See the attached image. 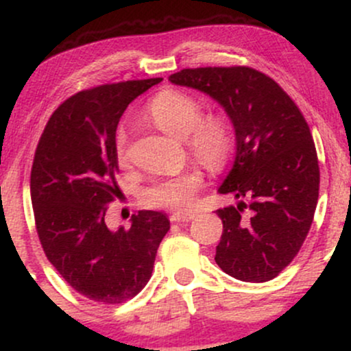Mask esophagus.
<instances>
[{
	"mask_svg": "<svg viewBox=\"0 0 351 351\" xmlns=\"http://www.w3.org/2000/svg\"><path fill=\"white\" fill-rule=\"evenodd\" d=\"M195 215L193 213H183V211H178V213H173L170 216V221L171 223H184V221H191Z\"/></svg>",
	"mask_w": 351,
	"mask_h": 351,
	"instance_id": "obj_1",
	"label": "esophagus"
}]
</instances>
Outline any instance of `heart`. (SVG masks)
I'll return each instance as SVG.
<instances>
[{"instance_id": "obj_1", "label": "heart", "mask_w": 351, "mask_h": 351, "mask_svg": "<svg viewBox=\"0 0 351 351\" xmlns=\"http://www.w3.org/2000/svg\"><path fill=\"white\" fill-rule=\"evenodd\" d=\"M145 115L163 132L184 138L188 150L211 171L226 167L234 150V127L224 114L203 115L199 97L181 88H165L148 102ZM115 158L122 168L128 167V132L123 125L115 130ZM203 184L198 171L153 180L142 191V201L150 208L186 209L191 206Z\"/></svg>"}]
</instances>
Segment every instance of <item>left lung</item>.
<instances>
[{"label":"left lung","instance_id":"obj_1","mask_svg":"<svg viewBox=\"0 0 351 351\" xmlns=\"http://www.w3.org/2000/svg\"><path fill=\"white\" fill-rule=\"evenodd\" d=\"M168 80L215 99L234 127V165L217 191L241 201L216 211V264L244 282L274 279L300 251L317 208L320 170L308 123L284 88L252 67L183 69Z\"/></svg>","mask_w":351,"mask_h":351}]
</instances>
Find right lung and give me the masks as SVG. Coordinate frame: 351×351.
Listing matches in <instances>:
<instances>
[{
  "instance_id": "right-lung-1",
  "label": "right lung",
  "mask_w": 351,
  "mask_h": 351,
  "mask_svg": "<svg viewBox=\"0 0 351 351\" xmlns=\"http://www.w3.org/2000/svg\"><path fill=\"white\" fill-rule=\"evenodd\" d=\"M163 79L127 80L77 92L46 123L31 168V201L44 254L87 299L122 304L150 280L170 221L160 211L107 228V206L122 195L114 136L132 100Z\"/></svg>"
}]
</instances>
